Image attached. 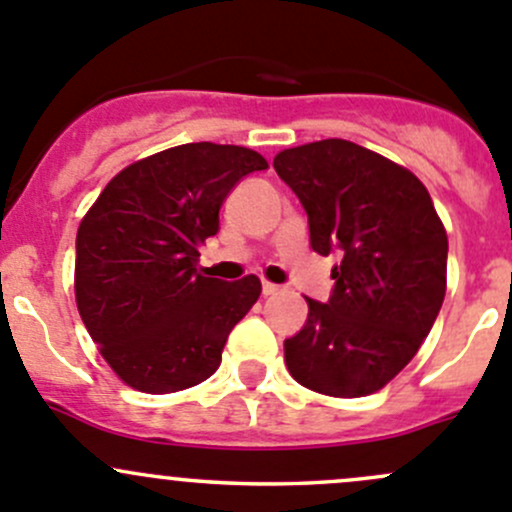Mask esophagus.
I'll return each mask as SVG.
<instances>
[{
    "label": "esophagus",
    "mask_w": 512,
    "mask_h": 512,
    "mask_svg": "<svg viewBox=\"0 0 512 512\" xmlns=\"http://www.w3.org/2000/svg\"><path fill=\"white\" fill-rule=\"evenodd\" d=\"M280 290H282V285H275V282H270V280L262 282V295H277Z\"/></svg>",
    "instance_id": "1"
}]
</instances>
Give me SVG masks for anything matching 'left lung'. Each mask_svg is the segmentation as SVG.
<instances>
[{"instance_id": "obj_1", "label": "left lung", "mask_w": 512, "mask_h": 512, "mask_svg": "<svg viewBox=\"0 0 512 512\" xmlns=\"http://www.w3.org/2000/svg\"><path fill=\"white\" fill-rule=\"evenodd\" d=\"M272 165L305 207L312 250L345 252L330 300L305 297V327L285 340L287 370L332 398L377 393L413 360L443 305V220L408 167L355 142L290 147Z\"/></svg>"}]
</instances>
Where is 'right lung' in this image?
<instances>
[{"instance_id":"obj_1","label":"right lung","mask_w":512,"mask_h":512,"mask_svg":"<svg viewBox=\"0 0 512 512\" xmlns=\"http://www.w3.org/2000/svg\"><path fill=\"white\" fill-rule=\"evenodd\" d=\"M255 150L190 142L132 162L107 182L77 230L74 297L114 375L150 395L177 393L220 367L232 327L260 297V277L225 282L197 267L220 207Z\"/></svg>"}]
</instances>
